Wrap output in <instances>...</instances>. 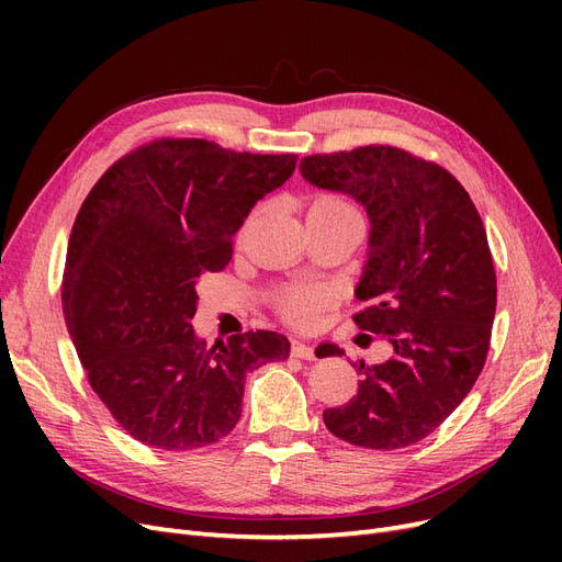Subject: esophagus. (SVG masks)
Returning a JSON list of instances; mask_svg holds the SVG:
<instances>
[{"instance_id": "34e87169", "label": "esophagus", "mask_w": 562, "mask_h": 562, "mask_svg": "<svg viewBox=\"0 0 562 562\" xmlns=\"http://www.w3.org/2000/svg\"><path fill=\"white\" fill-rule=\"evenodd\" d=\"M291 353L295 356V359H304V361H314L316 353H314V347L304 345V342H297V339H293V347H291Z\"/></svg>"}]
</instances>
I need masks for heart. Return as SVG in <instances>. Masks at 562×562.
I'll use <instances>...</instances> for the list:
<instances>
[{"label": "heart", "mask_w": 562, "mask_h": 562, "mask_svg": "<svg viewBox=\"0 0 562 562\" xmlns=\"http://www.w3.org/2000/svg\"><path fill=\"white\" fill-rule=\"evenodd\" d=\"M339 213H356L349 201L335 194H323L312 201L310 217L314 215H339ZM326 291L316 285H285L277 295L279 312L291 323H312L323 304H326Z\"/></svg>", "instance_id": "1"}]
</instances>
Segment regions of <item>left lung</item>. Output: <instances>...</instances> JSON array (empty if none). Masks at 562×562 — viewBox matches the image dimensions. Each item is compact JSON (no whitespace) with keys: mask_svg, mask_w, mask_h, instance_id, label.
Masks as SVG:
<instances>
[{"mask_svg":"<svg viewBox=\"0 0 562 562\" xmlns=\"http://www.w3.org/2000/svg\"><path fill=\"white\" fill-rule=\"evenodd\" d=\"M300 171L351 194L370 217V252L353 314L391 345V359L359 368V394L323 422L351 446L398 450L427 438L467 398L490 349L497 277L483 220L443 166L391 145L312 155ZM345 353L321 345L316 356Z\"/></svg>","mask_w":562,"mask_h":562,"instance_id":"obj_1","label":"left lung"}]
</instances>
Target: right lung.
<instances>
[{
	"label": "right lung",
	"instance_id": "add662e5",
	"mask_svg": "<svg viewBox=\"0 0 562 562\" xmlns=\"http://www.w3.org/2000/svg\"><path fill=\"white\" fill-rule=\"evenodd\" d=\"M295 155H250L159 138L114 161L83 199L67 244L63 314L87 378L143 446L196 450L241 417L246 372L288 359L281 333L227 342L194 335L196 283L232 260V239Z\"/></svg>",
	"mask_w": 562,
	"mask_h": 562
}]
</instances>
